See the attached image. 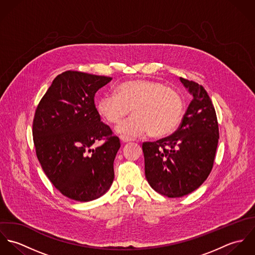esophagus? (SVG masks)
<instances>
[{
  "instance_id": "esophagus-1",
  "label": "esophagus",
  "mask_w": 255,
  "mask_h": 255,
  "mask_svg": "<svg viewBox=\"0 0 255 255\" xmlns=\"http://www.w3.org/2000/svg\"><path fill=\"white\" fill-rule=\"evenodd\" d=\"M120 139H121L124 143L132 141V138H130V137H128V136H126V135H120Z\"/></svg>"
}]
</instances>
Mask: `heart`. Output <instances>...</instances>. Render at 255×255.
<instances>
[{
  "instance_id": "heart-1",
  "label": "heart",
  "mask_w": 255,
  "mask_h": 255,
  "mask_svg": "<svg viewBox=\"0 0 255 255\" xmlns=\"http://www.w3.org/2000/svg\"><path fill=\"white\" fill-rule=\"evenodd\" d=\"M117 130L130 136L149 132L163 138L180 126L184 114V100L177 90L156 80L137 79L121 83L116 93L105 94L97 104L100 117L112 125L119 124L129 113Z\"/></svg>"
}]
</instances>
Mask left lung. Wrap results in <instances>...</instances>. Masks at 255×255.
<instances>
[{"label": "left lung", "mask_w": 255, "mask_h": 255, "mask_svg": "<svg viewBox=\"0 0 255 255\" xmlns=\"http://www.w3.org/2000/svg\"><path fill=\"white\" fill-rule=\"evenodd\" d=\"M192 95L182 124L171 135L143 142L145 177L168 197H182L198 188L213 168L219 139L217 116L205 88L180 78Z\"/></svg>", "instance_id": "8db88e82"}]
</instances>
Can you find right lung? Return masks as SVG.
<instances>
[{
	"label": "right lung",
	"instance_id": "obj_1",
	"mask_svg": "<svg viewBox=\"0 0 255 255\" xmlns=\"http://www.w3.org/2000/svg\"><path fill=\"white\" fill-rule=\"evenodd\" d=\"M112 77L67 71L40 100L32 134L47 178L65 196L81 202L102 196L114 181L120 139L101 122L95 93ZM103 144L92 149L94 143Z\"/></svg>",
	"mask_w": 255,
	"mask_h": 255
}]
</instances>
